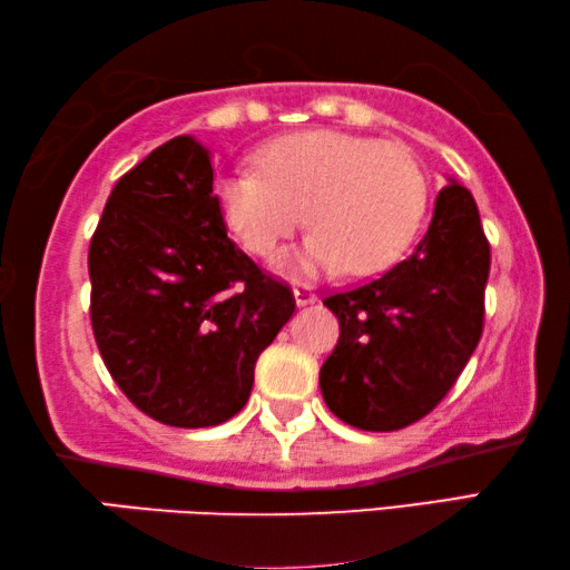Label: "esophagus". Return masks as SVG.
Segmentation results:
<instances>
[{"label":"esophagus","instance_id":"esophagus-1","mask_svg":"<svg viewBox=\"0 0 570 570\" xmlns=\"http://www.w3.org/2000/svg\"><path fill=\"white\" fill-rule=\"evenodd\" d=\"M293 295H295V303L301 305V307L303 305H313L315 301H318V295H315L307 285H295L293 287Z\"/></svg>","mask_w":570,"mask_h":570}]
</instances>
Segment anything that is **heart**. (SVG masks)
Wrapping results in <instances>:
<instances>
[{
    "label": "heart",
    "instance_id": "heart-1",
    "mask_svg": "<svg viewBox=\"0 0 570 570\" xmlns=\"http://www.w3.org/2000/svg\"><path fill=\"white\" fill-rule=\"evenodd\" d=\"M224 222L249 255L273 259L293 232H313L295 252L297 275H371L404 255L426 207L414 154L391 141L307 130L265 146L257 169L217 186Z\"/></svg>",
    "mask_w": 570,
    "mask_h": 570
}]
</instances>
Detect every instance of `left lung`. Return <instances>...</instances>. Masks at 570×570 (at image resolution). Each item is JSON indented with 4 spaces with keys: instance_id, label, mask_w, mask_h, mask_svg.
<instances>
[{
    "instance_id": "obj_1",
    "label": "left lung",
    "mask_w": 570,
    "mask_h": 570,
    "mask_svg": "<svg viewBox=\"0 0 570 570\" xmlns=\"http://www.w3.org/2000/svg\"><path fill=\"white\" fill-rule=\"evenodd\" d=\"M488 275L478 204L450 179L412 255L323 301L341 325L321 368L331 412L366 432H394L432 412L478 348Z\"/></svg>"
}]
</instances>
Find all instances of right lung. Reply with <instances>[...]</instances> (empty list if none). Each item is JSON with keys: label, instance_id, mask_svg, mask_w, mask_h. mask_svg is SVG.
<instances>
[{"label": "right lung", "instance_id": "right-lung-1", "mask_svg": "<svg viewBox=\"0 0 570 570\" xmlns=\"http://www.w3.org/2000/svg\"><path fill=\"white\" fill-rule=\"evenodd\" d=\"M90 321L120 391L156 422L217 426L247 404L293 291L235 242L212 156L176 136L118 179L88 252Z\"/></svg>", "mask_w": 570, "mask_h": 570}]
</instances>
